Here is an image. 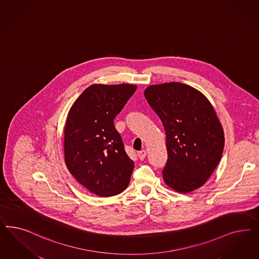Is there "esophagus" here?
I'll return each instance as SVG.
<instances>
[{
    "label": "esophagus",
    "mask_w": 259,
    "mask_h": 259,
    "mask_svg": "<svg viewBox=\"0 0 259 259\" xmlns=\"http://www.w3.org/2000/svg\"><path fill=\"white\" fill-rule=\"evenodd\" d=\"M146 155H147V151L146 150H143L138 152V157H139L140 160H144L145 157H146Z\"/></svg>",
    "instance_id": "1"
}]
</instances>
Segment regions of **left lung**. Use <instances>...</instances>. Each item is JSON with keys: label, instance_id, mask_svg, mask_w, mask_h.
Instances as JSON below:
<instances>
[{"label": "left lung", "instance_id": "left-lung-1", "mask_svg": "<svg viewBox=\"0 0 259 259\" xmlns=\"http://www.w3.org/2000/svg\"><path fill=\"white\" fill-rule=\"evenodd\" d=\"M144 95L166 133L165 183L181 193L199 189L217 168L225 144L213 106L198 90L178 82L151 84Z\"/></svg>", "mask_w": 259, "mask_h": 259}]
</instances>
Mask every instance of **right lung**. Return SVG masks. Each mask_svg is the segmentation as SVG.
I'll use <instances>...</instances> for the list:
<instances>
[{"label": "right lung", "instance_id": "add662e5", "mask_svg": "<svg viewBox=\"0 0 259 259\" xmlns=\"http://www.w3.org/2000/svg\"><path fill=\"white\" fill-rule=\"evenodd\" d=\"M131 83H94L76 99L64 126V157L69 172L103 197L124 192L134 163L113 120L136 91Z\"/></svg>", "mask_w": 259, "mask_h": 259}]
</instances>
